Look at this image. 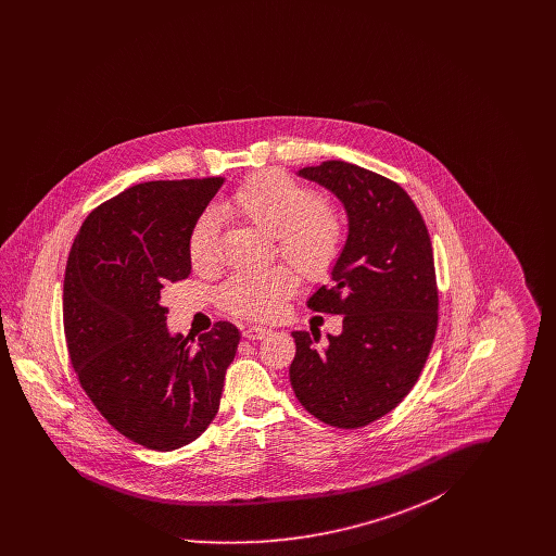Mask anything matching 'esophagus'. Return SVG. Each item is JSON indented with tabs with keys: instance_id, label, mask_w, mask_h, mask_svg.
I'll use <instances>...</instances> for the list:
<instances>
[{
	"instance_id": "obj_1",
	"label": "esophagus",
	"mask_w": 556,
	"mask_h": 556,
	"mask_svg": "<svg viewBox=\"0 0 556 556\" xmlns=\"http://www.w3.org/2000/svg\"><path fill=\"white\" fill-rule=\"evenodd\" d=\"M268 333L270 331L266 327H261V325H250V327L243 329V338L245 340H265Z\"/></svg>"
}]
</instances>
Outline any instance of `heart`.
<instances>
[{
  "label": "heart",
  "mask_w": 556,
  "mask_h": 556,
  "mask_svg": "<svg viewBox=\"0 0 556 556\" xmlns=\"http://www.w3.org/2000/svg\"><path fill=\"white\" fill-rule=\"evenodd\" d=\"M218 212L243 218L273 236L279 254L306 277H325L344 250L342 214L279 170L250 177L218 206ZM216 229L214 212H204L191 227L187 254L193 268L208 270L216 265ZM295 286L298 277L288 266L239 270L223 286L220 304L238 317L270 318L279 313Z\"/></svg>",
  "instance_id": "obj_1"
}]
</instances>
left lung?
I'll use <instances>...</instances> for the list:
<instances>
[{
	"instance_id": "left-lung-1",
	"label": "left lung",
	"mask_w": 556,
	"mask_h": 556,
	"mask_svg": "<svg viewBox=\"0 0 556 556\" xmlns=\"http://www.w3.org/2000/svg\"><path fill=\"white\" fill-rule=\"evenodd\" d=\"M298 177L344 206L348 238L331 286L308 306L344 315L342 333L293 331L290 381L318 421L356 429L394 410L417 383L438 329L433 250L424 216L402 187L344 160L304 166Z\"/></svg>"
}]
</instances>
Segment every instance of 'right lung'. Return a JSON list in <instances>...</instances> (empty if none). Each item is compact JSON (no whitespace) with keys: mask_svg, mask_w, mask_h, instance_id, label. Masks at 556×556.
Here are the masks:
<instances>
[{"mask_svg":"<svg viewBox=\"0 0 556 556\" xmlns=\"http://www.w3.org/2000/svg\"><path fill=\"white\" fill-rule=\"evenodd\" d=\"M225 179L129 187L80 225L64 275V333L80 388L146 448H181L211 425L239 331L218 320L189 342L166 327L160 295L187 279V239Z\"/></svg>","mask_w":556,"mask_h":556,"instance_id":"right-lung-1","label":"right lung"}]
</instances>
